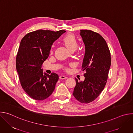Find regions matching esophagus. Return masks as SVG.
Returning <instances> with one entry per match:
<instances>
[{
    "label": "esophagus",
    "instance_id": "1",
    "mask_svg": "<svg viewBox=\"0 0 133 133\" xmlns=\"http://www.w3.org/2000/svg\"><path fill=\"white\" fill-rule=\"evenodd\" d=\"M68 77L65 76H64V75H62L61 76H59V78L60 79H67Z\"/></svg>",
    "mask_w": 133,
    "mask_h": 133
}]
</instances>
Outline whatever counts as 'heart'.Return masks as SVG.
I'll return each instance as SVG.
<instances>
[{"label": "heart", "instance_id": "b5f03b06", "mask_svg": "<svg viewBox=\"0 0 133 133\" xmlns=\"http://www.w3.org/2000/svg\"><path fill=\"white\" fill-rule=\"evenodd\" d=\"M63 41L65 46L71 51L72 50H76L78 46V42L75 36L73 34H67L64 37ZM54 45H52L51 48V52L53 51Z\"/></svg>", "mask_w": 133, "mask_h": 133}]
</instances>
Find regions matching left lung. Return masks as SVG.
<instances>
[{
	"label": "left lung",
	"instance_id": "8db88e82",
	"mask_svg": "<svg viewBox=\"0 0 133 133\" xmlns=\"http://www.w3.org/2000/svg\"><path fill=\"white\" fill-rule=\"evenodd\" d=\"M80 35L85 47L82 68L85 70V80L75 78L76 85L72 95L82 103H89L103 90L108 78L111 57L108 45L99 34L89 30H81ZM79 80V79H78Z\"/></svg>",
	"mask_w": 133,
	"mask_h": 133
}]
</instances>
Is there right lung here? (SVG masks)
I'll use <instances>...</instances> for the list:
<instances>
[{
    "instance_id": "right-lung-1",
    "label": "right lung",
    "mask_w": 133,
    "mask_h": 133,
    "mask_svg": "<svg viewBox=\"0 0 133 133\" xmlns=\"http://www.w3.org/2000/svg\"><path fill=\"white\" fill-rule=\"evenodd\" d=\"M65 30H38L22 39L16 57V69L21 85L32 98L43 101L54 91L59 76L43 72L42 66L49 55L51 46Z\"/></svg>"
}]
</instances>
